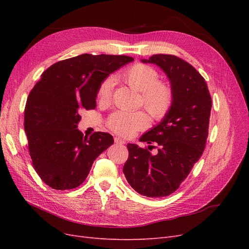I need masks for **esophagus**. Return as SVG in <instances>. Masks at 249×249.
Here are the masks:
<instances>
[{
	"mask_svg": "<svg viewBox=\"0 0 249 249\" xmlns=\"http://www.w3.org/2000/svg\"><path fill=\"white\" fill-rule=\"evenodd\" d=\"M114 141H115L116 144H119V145H124V140L123 138H120V137H115Z\"/></svg>",
	"mask_w": 249,
	"mask_h": 249,
	"instance_id": "1",
	"label": "esophagus"
}]
</instances>
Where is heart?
Returning a JSON list of instances; mask_svg holds the SVG:
<instances>
[{"mask_svg":"<svg viewBox=\"0 0 249 249\" xmlns=\"http://www.w3.org/2000/svg\"><path fill=\"white\" fill-rule=\"evenodd\" d=\"M122 79L134 90L141 93V102L152 117L161 119L167 114L172 104L171 88L159 82V74L153 67L146 64H134L122 73ZM114 80L109 77L105 79L97 89V100L108 103L111 100ZM148 117L143 112L113 113L108 119L110 129L123 136H132L138 131L146 127Z\"/></svg>","mask_w":249,"mask_h":249,"instance_id":"b5f03b06","label":"heart"}]
</instances>
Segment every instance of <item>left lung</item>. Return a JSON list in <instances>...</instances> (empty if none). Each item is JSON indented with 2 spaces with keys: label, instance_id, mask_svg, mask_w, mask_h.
I'll return each mask as SVG.
<instances>
[{
  "label": "left lung",
  "instance_id": "8db88e82",
  "mask_svg": "<svg viewBox=\"0 0 249 249\" xmlns=\"http://www.w3.org/2000/svg\"><path fill=\"white\" fill-rule=\"evenodd\" d=\"M141 62L156 64L164 71L173 99L167 114L140 137L148 144L156 142L158 153L152 155L147 148L129 143L124 173L139 194L168 196L188 177L205 149L212 100L205 79L183 59L159 54Z\"/></svg>",
  "mask_w": 249,
  "mask_h": 249
}]
</instances>
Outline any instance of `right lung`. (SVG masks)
Returning <instances> with one entry per match:
<instances>
[{"label": "right lung", "mask_w": 249, "mask_h": 249, "mask_svg": "<svg viewBox=\"0 0 249 249\" xmlns=\"http://www.w3.org/2000/svg\"><path fill=\"white\" fill-rule=\"evenodd\" d=\"M122 55L83 54L50 66L30 92L25 132L33 166L53 189L80 186L93 161L114 143L108 133L89 138L78 130L82 110L96 107V93L110 73L133 61Z\"/></svg>", "instance_id": "1"}]
</instances>
